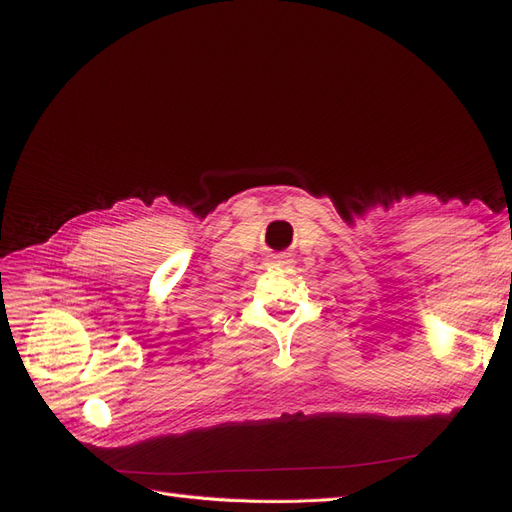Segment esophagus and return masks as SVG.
<instances>
[{
    "label": "esophagus",
    "instance_id": "34e87169",
    "mask_svg": "<svg viewBox=\"0 0 512 512\" xmlns=\"http://www.w3.org/2000/svg\"><path fill=\"white\" fill-rule=\"evenodd\" d=\"M288 260H290V256H286V254H273L269 258L271 265H288Z\"/></svg>",
    "mask_w": 512,
    "mask_h": 512
}]
</instances>
